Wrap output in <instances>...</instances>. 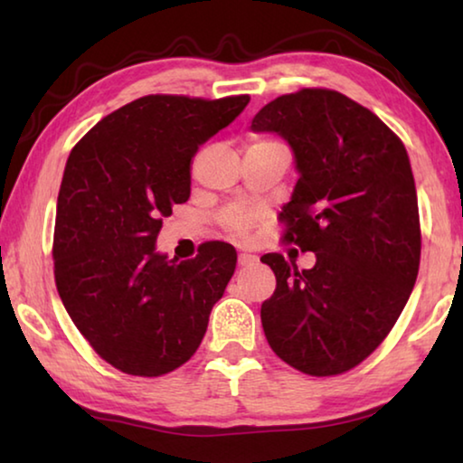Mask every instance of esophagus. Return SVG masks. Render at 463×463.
Listing matches in <instances>:
<instances>
[{"instance_id": "esophagus-1", "label": "esophagus", "mask_w": 463, "mask_h": 463, "mask_svg": "<svg viewBox=\"0 0 463 463\" xmlns=\"http://www.w3.org/2000/svg\"><path fill=\"white\" fill-rule=\"evenodd\" d=\"M257 261L255 255L250 253H239V265L241 268H247V265H253Z\"/></svg>"}]
</instances>
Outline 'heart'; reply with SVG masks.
I'll return each mask as SVG.
<instances>
[{
    "label": "heart",
    "mask_w": 463,
    "mask_h": 463,
    "mask_svg": "<svg viewBox=\"0 0 463 463\" xmlns=\"http://www.w3.org/2000/svg\"><path fill=\"white\" fill-rule=\"evenodd\" d=\"M261 143H268V140H261ZM250 222H253V216L245 210L232 208L229 213H224V224L234 232H247L250 229Z\"/></svg>",
    "instance_id": "b5f03b06"
}]
</instances>
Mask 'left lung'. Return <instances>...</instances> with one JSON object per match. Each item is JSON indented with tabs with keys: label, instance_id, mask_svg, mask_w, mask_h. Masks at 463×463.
Returning <instances> with one entry per match:
<instances>
[{
	"label": "left lung",
	"instance_id": "1",
	"mask_svg": "<svg viewBox=\"0 0 463 463\" xmlns=\"http://www.w3.org/2000/svg\"><path fill=\"white\" fill-rule=\"evenodd\" d=\"M253 132H276L298 182L281 208L286 239L317 255L298 269L261 257L276 292L261 304L276 355L310 375L343 373L386 339L417 281V187L404 145L370 109L339 91L302 90L263 106Z\"/></svg>",
	"mask_w": 463,
	"mask_h": 463
}]
</instances>
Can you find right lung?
<instances>
[{
    "mask_svg": "<svg viewBox=\"0 0 463 463\" xmlns=\"http://www.w3.org/2000/svg\"><path fill=\"white\" fill-rule=\"evenodd\" d=\"M249 96H145L99 120L69 155L54 224L62 307L108 364L155 378L200 347L237 250L206 242L177 263L156 250L163 216L192 192L198 148Z\"/></svg>",
    "mask_w": 463,
    "mask_h": 463,
    "instance_id": "right-lung-1",
    "label": "right lung"
}]
</instances>
